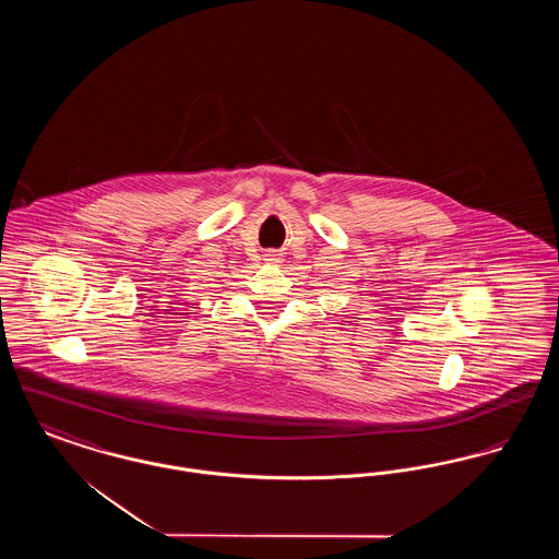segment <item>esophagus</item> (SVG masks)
<instances>
[{
  "instance_id": "34e87169",
  "label": "esophagus",
  "mask_w": 559,
  "mask_h": 559,
  "mask_svg": "<svg viewBox=\"0 0 559 559\" xmlns=\"http://www.w3.org/2000/svg\"><path fill=\"white\" fill-rule=\"evenodd\" d=\"M267 262H278V253H266Z\"/></svg>"
}]
</instances>
